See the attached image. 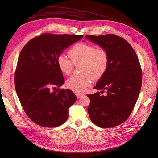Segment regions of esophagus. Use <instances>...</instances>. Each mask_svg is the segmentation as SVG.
I'll return each instance as SVG.
<instances>
[{
    "instance_id": "obj_1",
    "label": "esophagus",
    "mask_w": 158,
    "mask_h": 158,
    "mask_svg": "<svg viewBox=\"0 0 158 158\" xmlns=\"http://www.w3.org/2000/svg\"><path fill=\"white\" fill-rule=\"evenodd\" d=\"M82 95H83L81 94H76V96H77V98H80Z\"/></svg>"
}]
</instances>
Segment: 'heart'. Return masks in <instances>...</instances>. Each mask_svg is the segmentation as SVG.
I'll use <instances>...</instances> for the list:
<instances>
[{
  "instance_id": "heart-1",
  "label": "heart",
  "mask_w": 158,
  "mask_h": 158,
  "mask_svg": "<svg viewBox=\"0 0 158 158\" xmlns=\"http://www.w3.org/2000/svg\"><path fill=\"white\" fill-rule=\"evenodd\" d=\"M69 57L60 55L57 64L64 75H70L74 64L82 63L81 76H73L66 80V87L76 93H82L92 85V78L99 79L106 73L109 65V55L103 48L97 49L94 45L86 43H77L73 45L69 51Z\"/></svg>"
}]
</instances>
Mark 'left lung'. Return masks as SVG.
<instances>
[{
  "label": "left lung",
  "instance_id": "8db88e82",
  "mask_svg": "<svg viewBox=\"0 0 158 158\" xmlns=\"http://www.w3.org/2000/svg\"><path fill=\"white\" fill-rule=\"evenodd\" d=\"M85 39L107 51L109 65L98 80V92L87 96L90 99L88 112L91 120L102 128L117 126L125 122L134 109L142 83V70L138 57L131 45L115 35H86Z\"/></svg>",
  "mask_w": 158,
  "mask_h": 158
}]
</instances>
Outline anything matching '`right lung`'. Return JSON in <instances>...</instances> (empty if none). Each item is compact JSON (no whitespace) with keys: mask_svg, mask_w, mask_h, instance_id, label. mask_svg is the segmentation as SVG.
I'll use <instances>...</instances> for the list:
<instances>
[{"mask_svg":"<svg viewBox=\"0 0 158 158\" xmlns=\"http://www.w3.org/2000/svg\"><path fill=\"white\" fill-rule=\"evenodd\" d=\"M82 37L44 33L22 49L15 73L16 92L27 117L40 126L54 127L64 123L69 107L77 100L70 89H50L64 82L57 64L58 56Z\"/></svg>","mask_w":158,"mask_h":158,"instance_id":"right-lung-1","label":"right lung"}]
</instances>
